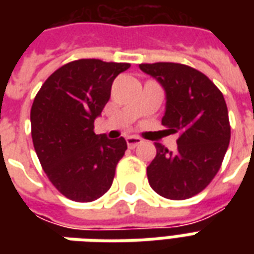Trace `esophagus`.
Segmentation results:
<instances>
[{
  "mask_svg": "<svg viewBox=\"0 0 254 254\" xmlns=\"http://www.w3.org/2000/svg\"><path fill=\"white\" fill-rule=\"evenodd\" d=\"M143 143V140L137 136H127V144L129 148H134V147H137L138 144Z\"/></svg>",
  "mask_w": 254,
  "mask_h": 254,
  "instance_id": "34e87169",
  "label": "esophagus"
}]
</instances>
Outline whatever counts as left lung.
Masks as SVG:
<instances>
[{"mask_svg":"<svg viewBox=\"0 0 254 254\" xmlns=\"http://www.w3.org/2000/svg\"><path fill=\"white\" fill-rule=\"evenodd\" d=\"M138 66L165 89L163 132L180 134L176 152L155 144L156 156L147 167L149 185L170 200L193 197L212 181L229 148V111L223 94L204 73L182 64Z\"/></svg>","mask_w":254,"mask_h":254,"instance_id":"1","label":"left lung"}]
</instances>
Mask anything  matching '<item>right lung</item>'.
<instances>
[{
    "label": "right lung",
    "mask_w": 254,
    "mask_h": 254,
    "mask_svg": "<svg viewBox=\"0 0 254 254\" xmlns=\"http://www.w3.org/2000/svg\"><path fill=\"white\" fill-rule=\"evenodd\" d=\"M129 64L77 60L42 85L31 107V134L43 170L73 201L89 202L109 190L127 145L94 132L111 85Z\"/></svg>",
    "instance_id": "right-lung-1"
}]
</instances>
